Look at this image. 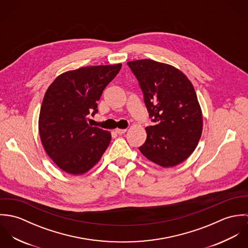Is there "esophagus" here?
Returning a JSON list of instances; mask_svg holds the SVG:
<instances>
[{
	"mask_svg": "<svg viewBox=\"0 0 248 248\" xmlns=\"http://www.w3.org/2000/svg\"><path fill=\"white\" fill-rule=\"evenodd\" d=\"M114 131H115L116 134L122 135V134H125V133L127 132V129H119V128H116Z\"/></svg>",
	"mask_w": 248,
	"mask_h": 248,
	"instance_id": "1",
	"label": "esophagus"
}]
</instances>
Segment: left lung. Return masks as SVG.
Wrapping results in <instances>:
<instances>
[{
  "instance_id": "obj_1",
  "label": "left lung",
  "mask_w": 248,
  "mask_h": 248,
  "mask_svg": "<svg viewBox=\"0 0 248 248\" xmlns=\"http://www.w3.org/2000/svg\"><path fill=\"white\" fill-rule=\"evenodd\" d=\"M154 126L145 128L147 140L140 147L150 161L169 168L187 159L202 133V112L188 77L174 66L151 59L130 61Z\"/></svg>"
}]
</instances>
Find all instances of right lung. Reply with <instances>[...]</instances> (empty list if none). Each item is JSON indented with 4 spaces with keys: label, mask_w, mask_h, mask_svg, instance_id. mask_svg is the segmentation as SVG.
Returning a JSON list of instances; mask_svg holds the SVG:
<instances>
[{
    "label": "right lung",
    "mask_w": 248,
    "mask_h": 248,
    "mask_svg": "<svg viewBox=\"0 0 248 248\" xmlns=\"http://www.w3.org/2000/svg\"><path fill=\"white\" fill-rule=\"evenodd\" d=\"M121 66L66 71L47 88L39 114V134L46 153L64 172L83 175L105 153L111 135L88 124V115L97 112V101Z\"/></svg>",
    "instance_id": "1"
}]
</instances>
